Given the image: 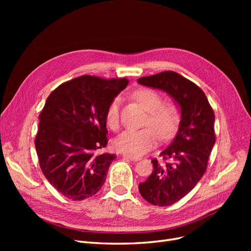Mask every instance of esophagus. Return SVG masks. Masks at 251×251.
Masks as SVG:
<instances>
[{"label": "esophagus", "instance_id": "1", "mask_svg": "<svg viewBox=\"0 0 251 251\" xmlns=\"http://www.w3.org/2000/svg\"><path fill=\"white\" fill-rule=\"evenodd\" d=\"M122 156H123V157H126V159H129V160H131V161H134V162L139 161V160L141 159L140 156H134V155H131V154H128V153H123Z\"/></svg>", "mask_w": 251, "mask_h": 251}]
</instances>
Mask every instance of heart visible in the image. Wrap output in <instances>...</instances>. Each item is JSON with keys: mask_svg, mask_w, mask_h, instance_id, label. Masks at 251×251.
Returning a JSON list of instances; mask_svg holds the SVG:
<instances>
[{"mask_svg": "<svg viewBox=\"0 0 251 251\" xmlns=\"http://www.w3.org/2000/svg\"><path fill=\"white\" fill-rule=\"evenodd\" d=\"M134 98L150 114L143 129H128L119 135L114 147L118 151L138 156L151 150L159 140V135L164 139L170 138L177 130L180 114L174 103L164 102L161 94L152 88L142 87L134 92ZM121 98H115L105 111V123L116 130L120 122Z\"/></svg>", "mask_w": 251, "mask_h": 251, "instance_id": "heart-1", "label": "heart"}]
</instances>
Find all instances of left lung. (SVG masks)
<instances>
[{
  "label": "left lung",
  "instance_id": "left-lung-1",
  "mask_svg": "<svg viewBox=\"0 0 251 251\" xmlns=\"http://www.w3.org/2000/svg\"><path fill=\"white\" fill-rule=\"evenodd\" d=\"M138 83L166 91L181 108L178 132L160 153L163 161L151 160L152 172L138 186L147 201L168 206L189 193L205 173L216 142L215 113L202 89L174 71L141 77Z\"/></svg>",
  "mask_w": 251,
  "mask_h": 251
}]
</instances>
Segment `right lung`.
Segmentation results:
<instances>
[{"instance_id":"add662e5","label":"right lung","mask_w":251,"mask_h":251,"mask_svg":"<svg viewBox=\"0 0 251 251\" xmlns=\"http://www.w3.org/2000/svg\"><path fill=\"white\" fill-rule=\"evenodd\" d=\"M128 82L83 75L62 83L47 99L35 150L45 177L67 199L83 201L103 185L116 157L98 153L108 143L105 111Z\"/></svg>"}]
</instances>
